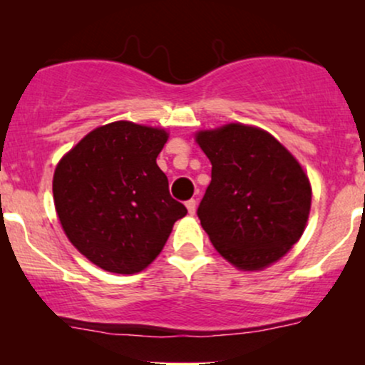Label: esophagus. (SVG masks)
Wrapping results in <instances>:
<instances>
[{"label": "esophagus", "mask_w": 365, "mask_h": 365, "mask_svg": "<svg viewBox=\"0 0 365 365\" xmlns=\"http://www.w3.org/2000/svg\"><path fill=\"white\" fill-rule=\"evenodd\" d=\"M185 206H187V211H188V215L190 216H194L195 215V209H197V202L194 199H190V200H187L185 202Z\"/></svg>", "instance_id": "obj_1"}]
</instances>
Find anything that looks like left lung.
Wrapping results in <instances>:
<instances>
[{"instance_id": "1", "label": "left lung", "mask_w": 365, "mask_h": 365, "mask_svg": "<svg viewBox=\"0 0 365 365\" xmlns=\"http://www.w3.org/2000/svg\"><path fill=\"white\" fill-rule=\"evenodd\" d=\"M211 183L197 209L215 249L242 271H261L302 237L312 187L302 165L266 130L244 123L199 130Z\"/></svg>"}]
</instances>
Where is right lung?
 <instances>
[{"mask_svg": "<svg viewBox=\"0 0 365 365\" xmlns=\"http://www.w3.org/2000/svg\"><path fill=\"white\" fill-rule=\"evenodd\" d=\"M170 133L120 120L87 133L58 161L53 199L66 238L104 271L145 269L187 215L156 158Z\"/></svg>", "mask_w": 365, "mask_h": 365, "instance_id": "1", "label": "right lung"}]
</instances>
